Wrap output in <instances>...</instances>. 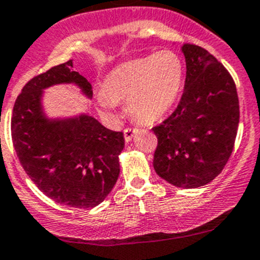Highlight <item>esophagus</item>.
Instances as JSON below:
<instances>
[{"label":"esophagus","mask_w":260,"mask_h":260,"mask_svg":"<svg viewBox=\"0 0 260 260\" xmlns=\"http://www.w3.org/2000/svg\"><path fill=\"white\" fill-rule=\"evenodd\" d=\"M139 132L137 127H126L123 130V134H125V140L126 142H132V139L134 138V135Z\"/></svg>","instance_id":"obj_1"}]
</instances>
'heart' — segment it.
<instances>
[{
  "instance_id": "obj_1",
  "label": "heart",
  "mask_w": 260,
  "mask_h": 260,
  "mask_svg": "<svg viewBox=\"0 0 260 260\" xmlns=\"http://www.w3.org/2000/svg\"><path fill=\"white\" fill-rule=\"evenodd\" d=\"M184 75V61L171 49L133 58L106 76L102 91L98 93V105L111 113L117 102L126 101L133 117L140 122H153L175 105Z\"/></svg>"
}]
</instances>
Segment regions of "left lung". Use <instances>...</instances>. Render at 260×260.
<instances>
[{
    "mask_svg": "<svg viewBox=\"0 0 260 260\" xmlns=\"http://www.w3.org/2000/svg\"><path fill=\"white\" fill-rule=\"evenodd\" d=\"M186 61L184 93L176 110L152 128L157 135L154 166L158 176L177 187L211 182L226 166L239 127L235 81L207 49L182 46Z\"/></svg>",
    "mask_w": 260,
    "mask_h": 260,
    "instance_id": "1",
    "label": "left lung"
}]
</instances>
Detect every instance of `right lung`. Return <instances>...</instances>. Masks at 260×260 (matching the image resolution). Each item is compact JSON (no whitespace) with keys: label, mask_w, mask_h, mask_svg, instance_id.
<instances>
[{"label":"right lung","mask_w":260,"mask_h":260,"mask_svg":"<svg viewBox=\"0 0 260 260\" xmlns=\"http://www.w3.org/2000/svg\"><path fill=\"white\" fill-rule=\"evenodd\" d=\"M74 83L88 98L91 85L68 61L39 74L24 85L11 117L14 148L23 169L41 191L74 208L98 206L120 174L123 134L106 128L89 115L49 120L42 108L43 89Z\"/></svg>","instance_id":"add662e5"}]
</instances>
